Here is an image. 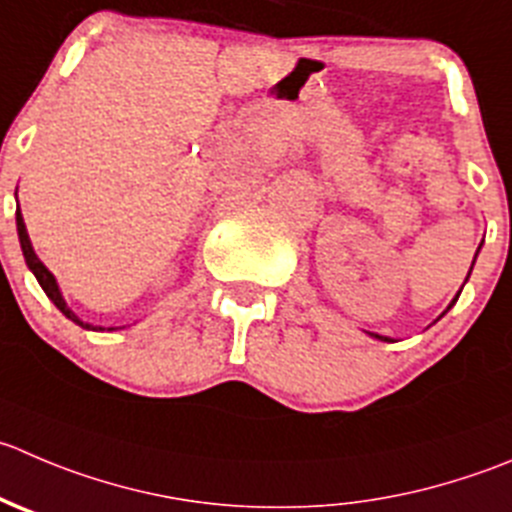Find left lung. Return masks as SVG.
<instances>
[{"instance_id": "left-lung-1", "label": "left lung", "mask_w": 512, "mask_h": 512, "mask_svg": "<svg viewBox=\"0 0 512 512\" xmlns=\"http://www.w3.org/2000/svg\"><path fill=\"white\" fill-rule=\"evenodd\" d=\"M478 250H480V247H478ZM475 257H478V252H475ZM473 265H475V260H473ZM470 270H473V267H470ZM468 277H470V272H468ZM465 282H468V280H465ZM458 297H460V292H458V295H455V300H453V302H450V305H448V310H450V307H453V305H455V302H458ZM443 315H445V312H443ZM370 335H372V337H377V340L393 342V340H390V337H382V335H375V332H370Z\"/></svg>"}]
</instances>
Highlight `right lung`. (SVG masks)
Here are the masks:
<instances>
[{"label":"right lung","mask_w":512,"mask_h":512,"mask_svg":"<svg viewBox=\"0 0 512 512\" xmlns=\"http://www.w3.org/2000/svg\"><path fill=\"white\" fill-rule=\"evenodd\" d=\"M17 235H19V245H22L24 262H27L29 270L34 272V277H37V282L42 285V290L47 292L49 300L57 305V310L62 312L64 317H69L72 322H77L79 327H84V330H104V327H94V325H89V322H82L72 310H69L67 302H64V297H62V292H59V285H57V280H54V275L47 270V267H44V262L34 255V247H32V242H29V235H27V225H24V217L19 210H17ZM107 330H114V327H107Z\"/></svg>","instance_id":"obj_1"}]
</instances>
